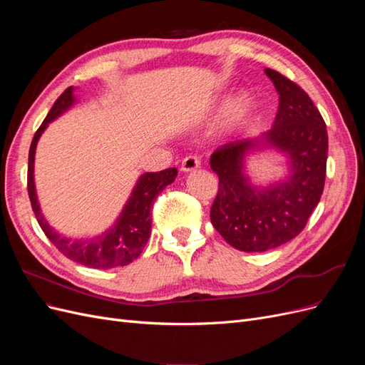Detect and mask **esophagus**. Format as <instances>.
Wrapping results in <instances>:
<instances>
[{"label": "esophagus", "mask_w": 365, "mask_h": 365, "mask_svg": "<svg viewBox=\"0 0 365 365\" xmlns=\"http://www.w3.org/2000/svg\"><path fill=\"white\" fill-rule=\"evenodd\" d=\"M201 165V160L197 158L196 155H189L185 157L181 163V170L182 172H192V170H196L197 168Z\"/></svg>", "instance_id": "obj_1"}]
</instances>
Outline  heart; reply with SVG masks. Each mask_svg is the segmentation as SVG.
<instances>
[{"label":"heart","mask_w":365,"mask_h":365,"mask_svg":"<svg viewBox=\"0 0 365 365\" xmlns=\"http://www.w3.org/2000/svg\"><path fill=\"white\" fill-rule=\"evenodd\" d=\"M251 97L247 93H239L235 96L225 106V98H220V102L216 105V108H224L222 114H220V126L224 129H233L242 121L245 120L251 109Z\"/></svg>","instance_id":"b5f03b06"}]
</instances>
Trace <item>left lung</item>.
I'll return each mask as SVG.
<instances>
[{"label": "left lung", "instance_id": "8db88e82", "mask_svg": "<svg viewBox=\"0 0 365 365\" xmlns=\"http://www.w3.org/2000/svg\"><path fill=\"white\" fill-rule=\"evenodd\" d=\"M264 73L280 96L272 128L256 140L225 143L210 158L219 178L210 219L227 244L247 252L268 251L300 235L326 181L329 145L322 114L302 86L275 70ZM262 144L289 153L292 176L259 191L243 175V160Z\"/></svg>", "mask_w": 365, "mask_h": 365}]
</instances>
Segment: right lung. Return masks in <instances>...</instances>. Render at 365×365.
<instances>
[{"mask_svg":"<svg viewBox=\"0 0 365 365\" xmlns=\"http://www.w3.org/2000/svg\"><path fill=\"white\" fill-rule=\"evenodd\" d=\"M74 103L73 86L67 88L51 106L48 115L42 121L39 129L35 132L29 150V170H27V190L31 202L33 213H35L38 224L43 233L50 239L51 244L56 247L65 257L71 259L88 268L94 269H109L115 267H125L132 260H135L143 248L148 244L152 225V207L160 192L172 184L178 175L175 168L161 172H148L140 176V180L132 192L128 204L125 205L115 225L108 230L105 235L86 240H71L56 233L43 219L33 181V164H35V150L38 140L43 129L47 128L51 120L59 117L62 113Z\"/></svg>","mask_w":365,"mask_h":365,"instance_id":"obj_1","label":"right lung"}]
</instances>
